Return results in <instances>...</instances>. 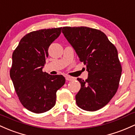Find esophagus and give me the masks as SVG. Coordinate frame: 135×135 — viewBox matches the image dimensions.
<instances>
[{"instance_id": "1", "label": "esophagus", "mask_w": 135, "mask_h": 135, "mask_svg": "<svg viewBox=\"0 0 135 135\" xmlns=\"http://www.w3.org/2000/svg\"><path fill=\"white\" fill-rule=\"evenodd\" d=\"M66 80H68V81H71V80H73L74 79L71 76H66Z\"/></svg>"}]
</instances>
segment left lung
Returning a JSON list of instances; mask_svg holds the SVG:
<instances>
[{
  "label": "left lung",
  "mask_w": 135,
  "mask_h": 135,
  "mask_svg": "<svg viewBox=\"0 0 135 135\" xmlns=\"http://www.w3.org/2000/svg\"><path fill=\"white\" fill-rule=\"evenodd\" d=\"M62 32L87 68L89 76L76 95L80 108L94 112L109 103L115 94L122 67L118 52L103 32L87 27H64Z\"/></svg>",
  "instance_id": "obj_1"
}]
</instances>
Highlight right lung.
<instances>
[{
    "label": "right lung",
    "instance_id": "add662e5",
    "mask_svg": "<svg viewBox=\"0 0 135 135\" xmlns=\"http://www.w3.org/2000/svg\"><path fill=\"white\" fill-rule=\"evenodd\" d=\"M60 28L33 31L22 37L13 53L10 77L22 105L36 113L46 112L56 103V92L64 85L62 75L43 71L48 50L61 33Z\"/></svg>",
    "mask_w": 135,
    "mask_h": 135
}]
</instances>
